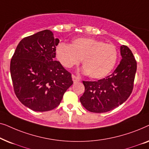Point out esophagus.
<instances>
[{
	"label": "esophagus",
	"mask_w": 149,
	"mask_h": 149,
	"mask_svg": "<svg viewBox=\"0 0 149 149\" xmlns=\"http://www.w3.org/2000/svg\"><path fill=\"white\" fill-rule=\"evenodd\" d=\"M72 81H73V82H74V83H76V82H78V81H80V79H79V77H77L74 74L72 75Z\"/></svg>",
	"instance_id": "1"
}]
</instances>
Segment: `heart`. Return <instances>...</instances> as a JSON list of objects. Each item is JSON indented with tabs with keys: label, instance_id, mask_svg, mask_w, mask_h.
<instances>
[{
	"label": "heart",
	"instance_id": "heart-1",
	"mask_svg": "<svg viewBox=\"0 0 149 149\" xmlns=\"http://www.w3.org/2000/svg\"><path fill=\"white\" fill-rule=\"evenodd\" d=\"M55 53L60 64L67 68L78 65L82 60L83 73L93 79L109 74L117 60V51L113 45L91 37L77 38L70 45L60 42Z\"/></svg>",
	"mask_w": 149,
	"mask_h": 149
}]
</instances>
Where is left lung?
I'll return each instance as SVG.
<instances>
[{
	"mask_svg": "<svg viewBox=\"0 0 149 149\" xmlns=\"http://www.w3.org/2000/svg\"><path fill=\"white\" fill-rule=\"evenodd\" d=\"M120 52L122 59L113 74L97 81H83L85 92L80 102L87 111L106 113L122 104L130 97L137 64L127 46H121Z\"/></svg>",
	"mask_w": 149,
	"mask_h": 149,
	"instance_id": "left-lung-1",
	"label": "left lung"
}]
</instances>
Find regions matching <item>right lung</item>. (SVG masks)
<instances>
[{"instance_id":"add662e5","label":"right lung","mask_w":149,"mask_h":149,"mask_svg":"<svg viewBox=\"0 0 149 149\" xmlns=\"http://www.w3.org/2000/svg\"><path fill=\"white\" fill-rule=\"evenodd\" d=\"M59 42L51 30L40 31L24 38L11 58L10 72L15 93L32 111L56 108L73 83L70 73L54 60Z\"/></svg>"}]
</instances>
